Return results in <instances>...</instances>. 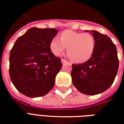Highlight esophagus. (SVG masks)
Returning <instances> with one entry per match:
<instances>
[{"label": "esophagus", "mask_w": 124, "mask_h": 124, "mask_svg": "<svg viewBox=\"0 0 124 124\" xmlns=\"http://www.w3.org/2000/svg\"><path fill=\"white\" fill-rule=\"evenodd\" d=\"M61 62H62V64H64V63H65V62H67V61H66V60H64V59H62Z\"/></svg>", "instance_id": "34e87169"}]
</instances>
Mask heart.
<instances>
[{"label":"heart","mask_w":124,"mask_h":124,"mask_svg":"<svg viewBox=\"0 0 124 124\" xmlns=\"http://www.w3.org/2000/svg\"><path fill=\"white\" fill-rule=\"evenodd\" d=\"M60 39L54 38L50 41V49L52 53L59 56L67 47L68 56L76 63H83L88 60L95 50V38L90 33L66 30L61 33Z\"/></svg>","instance_id":"heart-1"}]
</instances>
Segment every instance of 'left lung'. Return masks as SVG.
I'll return each instance as SVG.
<instances>
[{"label": "left lung", "mask_w": 124, "mask_h": 124, "mask_svg": "<svg viewBox=\"0 0 124 124\" xmlns=\"http://www.w3.org/2000/svg\"><path fill=\"white\" fill-rule=\"evenodd\" d=\"M91 32L96 42L93 54L84 63L72 64L71 76L78 91L87 95H96L112 85L117 75L119 60L116 46L109 37L96 31Z\"/></svg>", "instance_id": "left-lung-1"}]
</instances>
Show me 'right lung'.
<instances>
[{"label": "right lung", "mask_w": 124, "mask_h": 124, "mask_svg": "<svg viewBox=\"0 0 124 124\" xmlns=\"http://www.w3.org/2000/svg\"><path fill=\"white\" fill-rule=\"evenodd\" d=\"M58 33L55 28L33 27L18 38L11 49L10 77L18 91L26 96H43L53 88L62 66L61 59L50 49V42Z\"/></svg>", "instance_id": "1"}]
</instances>
